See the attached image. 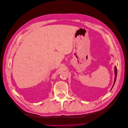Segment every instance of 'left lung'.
I'll use <instances>...</instances> for the list:
<instances>
[{"instance_id":"obj_1","label":"left lung","mask_w":128,"mask_h":128,"mask_svg":"<svg viewBox=\"0 0 128 128\" xmlns=\"http://www.w3.org/2000/svg\"><path fill=\"white\" fill-rule=\"evenodd\" d=\"M114 74H115V78H114V84L115 83V82H116V78H117V67L116 66L115 68H114ZM112 86V88H113Z\"/></svg>"}]
</instances>
